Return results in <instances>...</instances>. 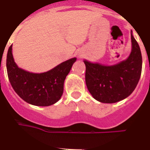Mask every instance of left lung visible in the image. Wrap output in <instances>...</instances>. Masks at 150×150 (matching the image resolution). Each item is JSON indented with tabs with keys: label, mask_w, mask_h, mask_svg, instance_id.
<instances>
[{
	"label": "left lung",
	"mask_w": 150,
	"mask_h": 150,
	"mask_svg": "<svg viewBox=\"0 0 150 150\" xmlns=\"http://www.w3.org/2000/svg\"><path fill=\"white\" fill-rule=\"evenodd\" d=\"M132 51L127 59L112 66L84 61L85 82L94 99L102 103H116L129 96L139 82L142 55L139 44L131 35Z\"/></svg>",
	"instance_id": "left-lung-1"
}]
</instances>
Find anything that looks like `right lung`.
Returning <instances> with one entry per match:
<instances>
[{
	"mask_svg": "<svg viewBox=\"0 0 150 150\" xmlns=\"http://www.w3.org/2000/svg\"><path fill=\"white\" fill-rule=\"evenodd\" d=\"M75 61L76 58H72L46 72L31 73L16 65L11 46L7 56V75L13 90L23 100L36 106H50L62 95L64 81Z\"/></svg>",
	"mask_w": 150,
	"mask_h": 150,
	"instance_id": "right-lung-1",
	"label": "right lung"
}]
</instances>
